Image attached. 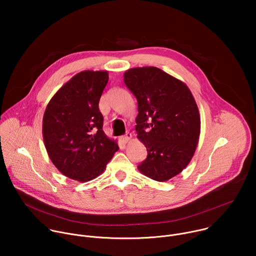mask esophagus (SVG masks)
<instances>
[{"label": "esophagus", "instance_id": "obj_1", "mask_svg": "<svg viewBox=\"0 0 256 256\" xmlns=\"http://www.w3.org/2000/svg\"><path fill=\"white\" fill-rule=\"evenodd\" d=\"M130 138H132V134L128 132V134H126L124 136H122L120 138V140L122 142V144H126V142H130Z\"/></svg>", "mask_w": 256, "mask_h": 256}]
</instances>
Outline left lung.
<instances>
[{
  "label": "left lung",
  "mask_w": 256,
  "mask_h": 256,
  "mask_svg": "<svg viewBox=\"0 0 256 256\" xmlns=\"http://www.w3.org/2000/svg\"><path fill=\"white\" fill-rule=\"evenodd\" d=\"M138 101L136 130L147 148L138 170L156 181L179 174L190 162L200 132L196 100L188 86L156 66L134 68L124 75Z\"/></svg>",
  "instance_id": "8db88e82"
}]
</instances>
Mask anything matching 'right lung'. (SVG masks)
I'll use <instances>...</instances> for the list:
<instances>
[{
	"label": "right lung",
	"instance_id": "right-lung-1",
	"mask_svg": "<svg viewBox=\"0 0 256 256\" xmlns=\"http://www.w3.org/2000/svg\"><path fill=\"white\" fill-rule=\"evenodd\" d=\"M107 82V72H81L46 106L42 124L46 148L54 166L68 178L94 179L118 151L116 142L102 130L98 107Z\"/></svg>",
	"mask_w": 256,
	"mask_h": 256
}]
</instances>
